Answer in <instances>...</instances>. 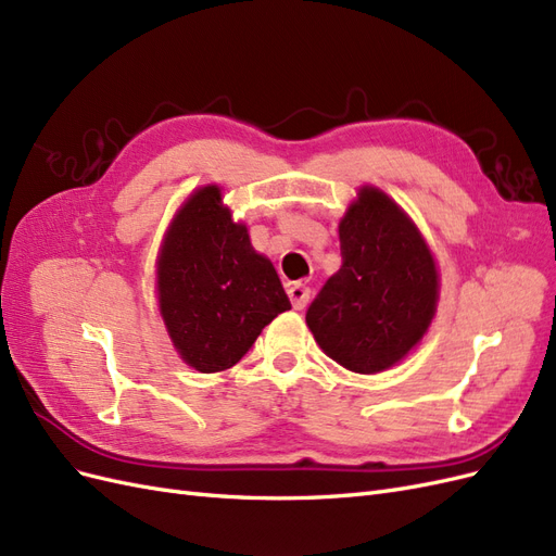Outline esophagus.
I'll list each match as a JSON object with an SVG mask.
<instances>
[{"instance_id":"1","label":"esophagus","mask_w":556,"mask_h":556,"mask_svg":"<svg viewBox=\"0 0 556 556\" xmlns=\"http://www.w3.org/2000/svg\"><path fill=\"white\" fill-rule=\"evenodd\" d=\"M288 294H290V299H292V306H294L296 311L306 308L308 299H311V290L306 288L304 282H290V285H288Z\"/></svg>"}]
</instances>
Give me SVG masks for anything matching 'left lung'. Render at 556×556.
<instances>
[{
	"label": "left lung",
	"mask_w": 556,
	"mask_h": 556,
	"mask_svg": "<svg viewBox=\"0 0 556 556\" xmlns=\"http://www.w3.org/2000/svg\"><path fill=\"white\" fill-rule=\"evenodd\" d=\"M339 239L343 264L313 299L306 323L333 362L378 374L425 336L439 274L415 225L376 188H362Z\"/></svg>",
	"instance_id": "obj_1"
}]
</instances>
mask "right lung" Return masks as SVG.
<instances>
[{"instance_id":"right-lung-1","label":"right lung","mask_w":556,"mask_h":556,"mask_svg":"<svg viewBox=\"0 0 556 556\" xmlns=\"http://www.w3.org/2000/svg\"><path fill=\"white\" fill-rule=\"evenodd\" d=\"M160 311L180 357L201 374L225 371L278 313L290 311L274 264L231 220L220 190L190 197L166 233L157 262Z\"/></svg>"}]
</instances>
